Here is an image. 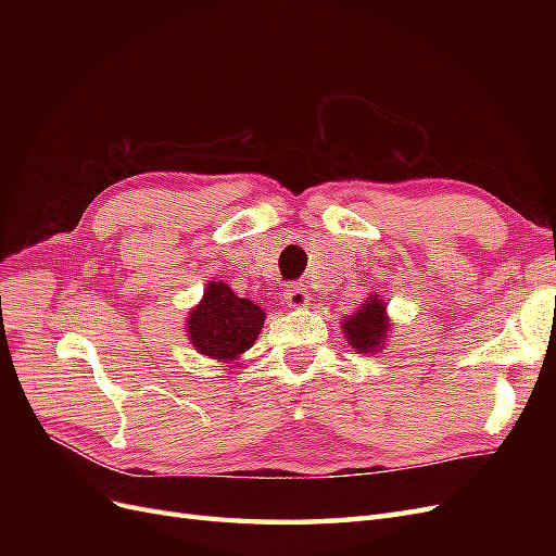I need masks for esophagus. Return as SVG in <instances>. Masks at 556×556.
Returning <instances> with one entry per match:
<instances>
[{"label":"esophagus","instance_id":"34e87169","mask_svg":"<svg viewBox=\"0 0 556 556\" xmlns=\"http://www.w3.org/2000/svg\"><path fill=\"white\" fill-rule=\"evenodd\" d=\"M282 296H285V301H288V306H292V308H304L308 304V299H311L308 288H306V285H301V282L285 285Z\"/></svg>","mask_w":556,"mask_h":556}]
</instances>
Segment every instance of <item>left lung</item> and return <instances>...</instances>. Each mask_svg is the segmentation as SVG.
Segmentation results:
<instances>
[{
    "label": "left lung",
    "instance_id": "1",
    "mask_svg": "<svg viewBox=\"0 0 556 556\" xmlns=\"http://www.w3.org/2000/svg\"><path fill=\"white\" fill-rule=\"evenodd\" d=\"M343 329L348 333L350 345L355 350L359 352L382 350L387 333H390V325H387V317H384V301L371 294V299H368L355 315H350L345 319Z\"/></svg>",
    "mask_w": 556,
    "mask_h": 556
}]
</instances>
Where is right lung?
<instances>
[{"instance_id":"right-lung-1","label":"right lung","mask_w":556,"mask_h":556,"mask_svg":"<svg viewBox=\"0 0 556 556\" xmlns=\"http://www.w3.org/2000/svg\"><path fill=\"white\" fill-rule=\"evenodd\" d=\"M264 311L233 294L225 282H211L201 304L188 317L192 345L201 355L231 362L255 343Z\"/></svg>"}]
</instances>
